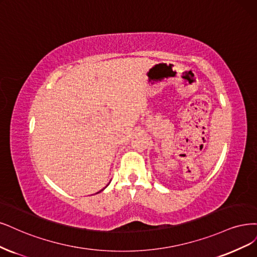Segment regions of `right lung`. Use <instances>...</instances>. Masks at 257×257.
Returning a JSON list of instances; mask_svg holds the SVG:
<instances>
[{"instance_id": "1", "label": "right lung", "mask_w": 257, "mask_h": 257, "mask_svg": "<svg viewBox=\"0 0 257 257\" xmlns=\"http://www.w3.org/2000/svg\"><path fill=\"white\" fill-rule=\"evenodd\" d=\"M103 189H104V188H103ZM103 189H102V190H103ZM102 190H100V191H102ZM100 191H99V192H100Z\"/></svg>"}]
</instances>
